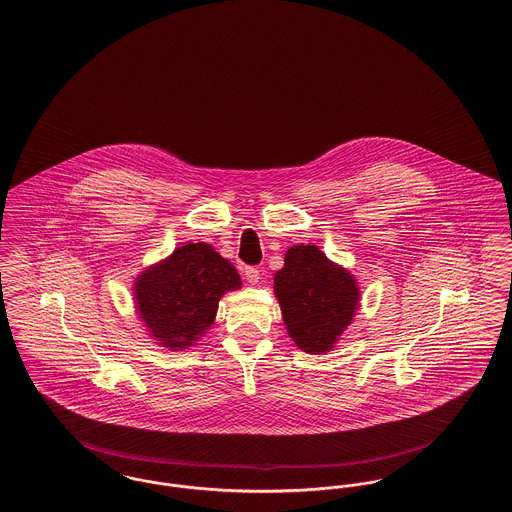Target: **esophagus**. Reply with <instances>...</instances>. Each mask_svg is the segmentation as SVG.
<instances>
[{
	"label": "esophagus",
	"mask_w": 512,
	"mask_h": 512,
	"mask_svg": "<svg viewBox=\"0 0 512 512\" xmlns=\"http://www.w3.org/2000/svg\"><path fill=\"white\" fill-rule=\"evenodd\" d=\"M244 276H246L247 282L253 286V284H257L261 280V270L255 268V266H246L244 268Z\"/></svg>",
	"instance_id": "1"
}]
</instances>
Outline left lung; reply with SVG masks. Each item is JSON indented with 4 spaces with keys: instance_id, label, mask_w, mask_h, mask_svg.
Listing matches in <instances>:
<instances>
[{
    "instance_id": "left-lung-1",
    "label": "left lung",
    "mask_w": 512,
    "mask_h": 512,
    "mask_svg": "<svg viewBox=\"0 0 512 512\" xmlns=\"http://www.w3.org/2000/svg\"><path fill=\"white\" fill-rule=\"evenodd\" d=\"M289 337L308 354L328 352L352 322L360 291L345 268L316 246L287 249L286 265L274 276Z\"/></svg>"
}]
</instances>
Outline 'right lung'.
<instances>
[{
    "instance_id": "right-lung-1",
    "label": "right lung",
    "mask_w": 512,
    "mask_h": 512,
    "mask_svg": "<svg viewBox=\"0 0 512 512\" xmlns=\"http://www.w3.org/2000/svg\"><path fill=\"white\" fill-rule=\"evenodd\" d=\"M242 286L240 274L207 244H186L135 282V299L148 331L162 347L181 350L204 335L219 299Z\"/></svg>"
}]
</instances>
